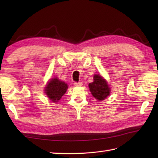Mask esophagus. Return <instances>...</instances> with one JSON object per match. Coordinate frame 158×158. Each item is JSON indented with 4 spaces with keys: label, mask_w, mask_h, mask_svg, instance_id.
I'll use <instances>...</instances> for the list:
<instances>
[{
    "label": "esophagus",
    "mask_w": 158,
    "mask_h": 158,
    "mask_svg": "<svg viewBox=\"0 0 158 158\" xmlns=\"http://www.w3.org/2000/svg\"><path fill=\"white\" fill-rule=\"evenodd\" d=\"M74 85L75 86H82L83 83L81 82H75L74 83Z\"/></svg>",
    "instance_id": "obj_1"
}]
</instances>
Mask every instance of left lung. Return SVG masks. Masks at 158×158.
<instances>
[{
    "label": "left lung",
    "mask_w": 158,
    "mask_h": 158,
    "mask_svg": "<svg viewBox=\"0 0 158 158\" xmlns=\"http://www.w3.org/2000/svg\"><path fill=\"white\" fill-rule=\"evenodd\" d=\"M88 85L92 96L99 101L105 100L110 94V88L101 75L95 74L94 75V81L89 83Z\"/></svg>",
    "instance_id": "left-lung-1"
}]
</instances>
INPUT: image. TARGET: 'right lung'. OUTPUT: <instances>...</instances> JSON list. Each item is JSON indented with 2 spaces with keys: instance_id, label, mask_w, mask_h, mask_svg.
<instances>
[{
  "instance_id": "obj_1",
  "label": "right lung",
  "mask_w": 158,
  "mask_h": 158,
  "mask_svg": "<svg viewBox=\"0 0 158 158\" xmlns=\"http://www.w3.org/2000/svg\"><path fill=\"white\" fill-rule=\"evenodd\" d=\"M67 89V83L56 77L49 80L45 88V93L53 102H57L66 93Z\"/></svg>"
}]
</instances>
